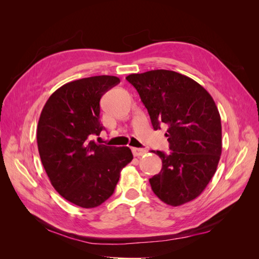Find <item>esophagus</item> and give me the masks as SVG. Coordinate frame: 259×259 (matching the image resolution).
Returning a JSON list of instances; mask_svg holds the SVG:
<instances>
[{
  "mask_svg": "<svg viewBox=\"0 0 259 259\" xmlns=\"http://www.w3.org/2000/svg\"><path fill=\"white\" fill-rule=\"evenodd\" d=\"M132 152L134 154V156H142L147 154V150L143 148H132Z\"/></svg>",
  "mask_w": 259,
  "mask_h": 259,
  "instance_id": "esophagus-1",
  "label": "esophagus"
}]
</instances>
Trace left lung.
<instances>
[{"mask_svg": "<svg viewBox=\"0 0 259 259\" xmlns=\"http://www.w3.org/2000/svg\"><path fill=\"white\" fill-rule=\"evenodd\" d=\"M137 90L153 128L166 125L171 152L151 151L162 160L149 179L152 191L171 206L198 198L214 176L222 154V122L214 99L194 80L170 70L134 73Z\"/></svg>", "mask_w": 259, "mask_h": 259, "instance_id": "left-lung-1", "label": "left lung"}]
</instances>
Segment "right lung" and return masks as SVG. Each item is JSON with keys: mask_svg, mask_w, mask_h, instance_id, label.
Returning a JSON list of instances; mask_svg holds the SVG:
<instances>
[{"mask_svg": "<svg viewBox=\"0 0 259 259\" xmlns=\"http://www.w3.org/2000/svg\"><path fill=\"white\" fill-rule=\"evenodd\" d=\"M119 83L112 75L69 82L52 94L38 120V153L51 184L61 197L83 208L110 198L122 168L133 160L128 147L92 140L104 130L100 98Z\"/></svg>", "mask_w": 259, "mask_h": 259, "instance_id": "obj_1", "label": "right lung"}]
</instances>
